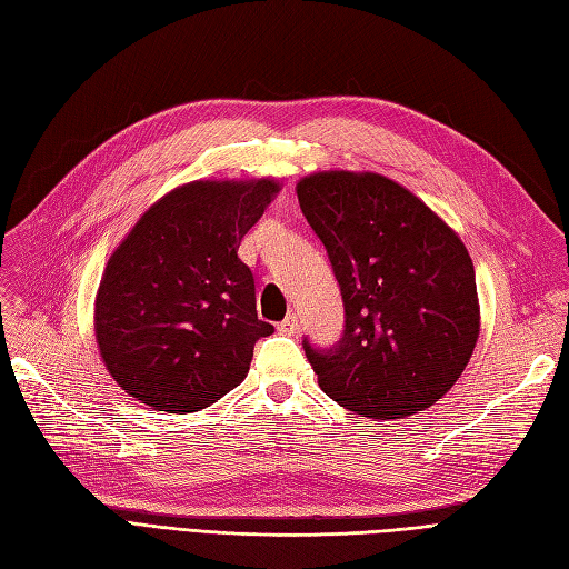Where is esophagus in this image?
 Instances as JSON below:
<instances>
[{
	"label": "esophagus",
	"mask_w": 569,
	"mask_h": 569,
	"mask_svg": "<svg viewBox=\"0 0 569 569\" xmlns=\"http://www.w3.org/2000/svg\"><path fill=\"white\" fill-rule=\"evenodd\" d=\"M276 329H279L281 333H286V337H293V333H298V317L296 315H288L283 322L276 325Z\"/></svg>",
	"instance_id": "esophagus-1"
}]
</instances>
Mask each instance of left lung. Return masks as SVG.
<instances>
[{"mask_svg":"<svg viewBox=\"0 0 569 569\" xmlns=\"http://www.w3.org/2000/svg\"><path fill=\"white\" fill-rule=\"evenodd\" d=\"M298 201L343 300L337 343L302 339L319 387L366 418L428 409L459 380L478 339L463 242L409 189L375 172L310 174Z\"/></svg>","mask_w":569,"mask_h":569,"instance_id":"1","label":"left lung"}]
</instances>
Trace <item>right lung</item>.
<instances>
[{
  "instance_id": "add662e5",
  "label": "right lung",
  "mask_w": 569,
  "mask_h": 569,
  "mask_svg": "<svg viewBox=\"0 0 569 569\" xmlns=\"http://www.w3.org/2000/svg\"><path fill=\"white\" fill-rule=\"evenodd\" d=\"M276 192L273 180L182 184L114 250L96 298V341L127 395L192 413L244 380L273 327L257 317L238 247Z\"/></svg>"
}]
</instances>
